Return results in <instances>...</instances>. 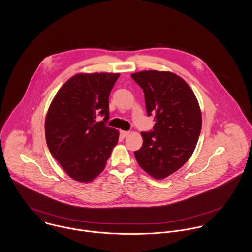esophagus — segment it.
Instances as JSON below:
<instances>
[{"label":"esophagus","mask_w":252,"mask_h":252,"mask_svg":"<svg viewBox=\"0 0 252 252\" xmlns=\"http://www.w3.org/2000/svg\"><path fill=\"white\" fill-rule=\"evenodd\" d=\"M119 133H120V136H121L122 138H125V137H127V136L130 134L129 131H120Z\"/></svg>","instance_id":"1"}]
</instances>
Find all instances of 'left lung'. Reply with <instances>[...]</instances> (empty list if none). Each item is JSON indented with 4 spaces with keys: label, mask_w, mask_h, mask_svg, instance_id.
<instances>
[{
    "label": "left lung",
    "mask_w": 252,
    "mask_h": 252,
    "mask_svg": "<svg viewBox=\"0 0 252 252\" xmlns=\"http://www.w3.org/2000/svg\"><path fill=\"white\" fill-rule=\"evenodd\" d=\"M144 90L147 115H154L152 131L142 132L144 143L135 157L148 175L162 180L180 169L192 155L202 129V114L190 86L169 72L131 74Z\"/></svg>",
    "instance_id": "1"
}]
</instances>
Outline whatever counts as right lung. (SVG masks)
I'll return each instance as SVG.
<instances>
[{"label": "right lung", "mask_w": 252, "mask_h": 252, "mask_svg": "<svg viewBox=\"0 0 252 252\" xmlns=\"http://www.w3.org/2000/svg\"><path fill=\"white\" fill-rule=\"evenodd\" d=\"M119 73H78L57 92L45 119L52 156L74 180L89 182L105 169L119 133L107 126L109 93ZM98 116L103 120L97 122Z\"/></svg>", "instance_id": "1"}]
</instances>
